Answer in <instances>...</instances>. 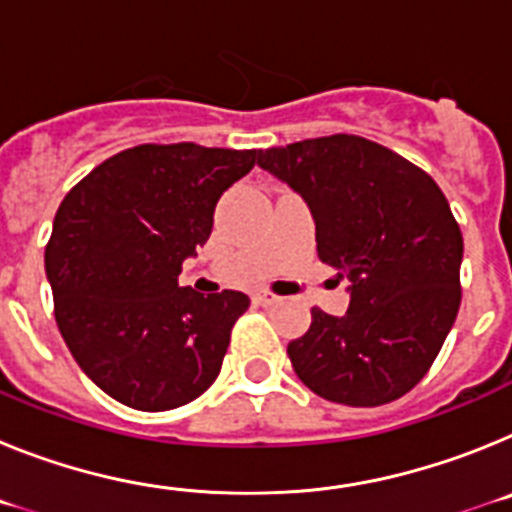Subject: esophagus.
<instances>
[{"mask_svg":"<svg viewBox=\"0 0 512 512\" xmlns=\"http://www.w3.org/2000/svg\"><path fill=\"white\" fill-rule=\"evenodd\" d=\"M253 300L259 302V305L269 307V305H277V302L282 300V297L274 295V292H269V289H259V292H256V295H253Z\"/></svg>","mask_w":512,"mask_h":512,"instance_id":"1","label":"esophagus"}]
</instances>
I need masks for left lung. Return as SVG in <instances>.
<instances>
[{
	"label": "left lung",
	"instance_id": "left-lung-1",
	"mask_svg": "<svg viewBox=\"0 0 512 512\" xmlns=\"http://www.w3.org/2000/svg\"><path fill=\"white\" fill-rule=\"evenodd\" d=\"M259 166L300 192L323 264L351 282L343 318L312 307L287 346L323 400L377 408L428 374L461 305V238L441 187L361 135L336 133L259 151Z\"/></svg>",
	"mask_w": 512,
	"mask_h": 512
}]
</instances>
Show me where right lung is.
Returning a JSON list of instances; mask_svg holds the SVG:
<instances>
[{"label":"right lung","mask_w":512,"mask_h":512,"mask_svg":"<svg viewBox=\"0 0 512 512\" xmlns=\"http://www.w3.org/2000/svg\"><path fill=\"white\" fill-rule=\"evenodd\" d=\"M256 151L143 143L89 171L63 197L45 246L53 312L76 364L112 400L146 413L210 390L251 300L179 287L225 189Z\"/></svg>","instance_id":"1"}]
</instances>
